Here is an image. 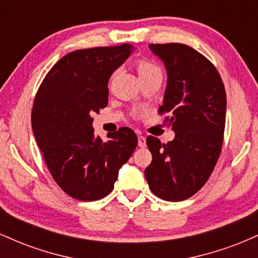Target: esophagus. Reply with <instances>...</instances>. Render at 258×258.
<instances>
[{
    "label": "esophagus",
    "mask_w": 258,
    "mask_h": 258,
    "mask_svg": "<svg viewBox=\"0 0 258 258\" xmlns=\"http://www.w3.org/2000/svg\"><path fill=\"white\" fill-rule=\"evenodd\" d=\"M146 146H147L146 137H144V136H139V137H138V147L144 148Z\"/></svg>",
    "instance_id": "esophagus-1"
}]
</instances>
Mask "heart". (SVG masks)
<instances>
[{
	"label": "heart",
	"mask_w": 258,
	"mask_h": 258,
	"mask_svg": "<svg viewBox=\"0 0 258 258\" xmlns=\"http://www.w3.org/2000/svg\"><path fill=\"white\" fill-rule=\"evenodd\" d=\"M137 68H138L139 76L147 75V74H150V73L160 72V68L158 65L154 64L153 61L147 60V59H142V60H139L137 64Z\"/></svg>",
	"instance_id": "b5f03b06"
}]
</instances>
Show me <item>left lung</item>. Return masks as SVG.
Segmentation results:
<instances>
[{
  "mask_svg": "<svg viewBox=\"0 0 258 258\" xmlns=\"http://www.w3.org/2000/svg\"><path fill=\"white\" fill-rule=\"evenodd\" d=\"M150 49L165 63L167 86L159 114L176 132L161 143L149 136L153 155L144 174L160 199L182 201L203 188L217 164L223 144L227 97L215 65L182 43H152Z\"/></svg>",
  "mask_w": 258,
  "mask_h": 258,
  "instance_id": "8db88e82",
  "label": "left lung"
}]
</instances>
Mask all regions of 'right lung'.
Masks as SVG:
<instances>
[{"mask_svg": "<svg viewBox=\"0 0 258 258\" xmlns=\"http://www.w3.org/2000/svg\"><path fill=\"white\" fill-rule=\"evenodd\" d=\"M132 52L128 43L70 52L38 87L32 131L53 179L74 199L106 197L137 147V136L128 127L108 133L106 142L92 127V115L108 105L111 74Z\"/></svg>", "mask_w": 258, "mask_h": 258, "instance_id": "obj_1", "label": "right lung"}]
</instances>
